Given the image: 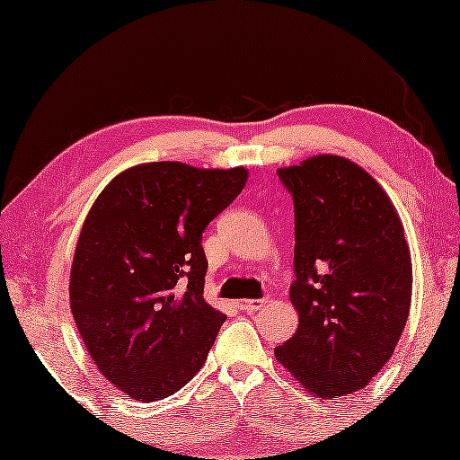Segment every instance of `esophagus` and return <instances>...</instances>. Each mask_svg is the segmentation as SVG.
I'll list each match as a JSON object with an SVG mask.
<instances>
[{
    "instance_id": "obj_1",
    "label": "esophagus",
    "mask_w": 460,
    "mask_h": 460,
    "mask_svg": "<svg viewBox=\"0 0 460 460\" xmlns=\"http://www.w3.org/2000/svg\"><path fill=\"white\" fill-rule=\"evenodd\" d=\"M236 305H238V310H243V312H257L262 305H265V299H243V301H238Z\"/></svg>"
}]
</instances>
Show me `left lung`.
Listing matches in <instances>:
<instances>
[{"label": "left lung", "instance_id": "8db88e82", "mask_svg": "<svg viewBox=\"0 0 460 460\" xmlns=\"http://www.w3.org/2000/svg\"><path fill=\"white\" fill-rule=\"evenodd\" d=\"M293 198L289 297L297 332L275 358L305 391L363 389L394 355L411 305V257L383 187L344 156L318 155L277 171Z\"/></svg>", "mask_w": 460, "mask_h": 460}]
</instances>
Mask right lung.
<instances>
[{"instance_id": "obj_1", "label": "right lung", "mask_w": 460, "mask_h": 460, "mask_svg": "<svg viewBox=\"0 0 460 460\" xmlns=\"http://www.w3.org/2000/svg\"><path fill=\"white\" fill-rule=\"evenodd\" d=\"M248 171L163 161L126 169L97 195L71 267V312L93 363L128 397L156 402L206 363L226 320L203 299L201 232Z\"/></svg>"}]
</instances>
